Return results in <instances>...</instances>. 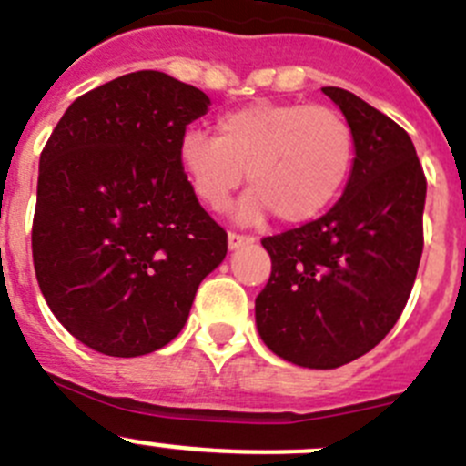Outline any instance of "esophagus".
Segmentation results:
<instances>
[{
  "label": "esophagus",
  "mask_w": 466,
  "mask_h": 466,
  "mask_svg": "<svg viewBox=\"0 0 466 466\" xmlns=\"http://www.w3.org/2000/svg\"><path fill=\"white\" fill-rule=\"evenodd\" d=\"M252 241H255V238L243 237V234H237V232L228 234V248H229V250H237V248L248 246V243H252Z\"/></svg>",
  "instance_id": "obj_1"
}]
</instances>
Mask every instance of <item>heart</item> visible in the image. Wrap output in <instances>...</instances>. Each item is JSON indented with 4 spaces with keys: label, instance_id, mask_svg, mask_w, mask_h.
Segmentation results:
<instances>
[{
    "label": "heart",
    "instance_id": "b5f03b06",
    "mask_svg": "<svg viewBox=\"0 0 466 466\" xmlns=\"http://www.w3.org/2000/svg\"><path fill=\"white\" fill-rule=\"evenodd\" d=\"M355 137L341 113L293 102H252L216 120V137L187 132L177 159L191 191L209 209L228 207L248 173L250 191L237 218L255 223L273 211L282 223L316 218L346 184Z\"/></svg>",
    "mask_w": 466,
    "mask_h": 466
}]
</instances>
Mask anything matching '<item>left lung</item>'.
Wrapping results in <instances>:
<instances>
[{
    "instance_id": "1",
    "label": "left lung",
    "mask_w": 466,
    "mask_h": 466,
    "mask_svg": "<svg viewBox=\"0 0 466 466\" xmlns=\"http://www.w3.org/2000/svg\"><path fill=\"white\" fill-rule=\"evenodd\" d=\"M323 93L353 129L350 177L328 214L261 241L270 278L255 300L261 341L305 369H337L376 348L423 252L426 175L412 138L350 90Z\"/></svg>"
}]
</instances>
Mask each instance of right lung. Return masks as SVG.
I'll return each mask as SVG.
<instances>
[{"mask_svg": "<svg viewBox=\"0 0 466 466\" xmlns=\"http://www.w3.org/2000/svg\"><path fill=\"white\" fill-rule=\"evenodd\" d=\"M196 86L138 70L76 97L38 168L31 250L58 323L97 353L138 358L182 332L228 234L179 166Z\"/></svg>", "mask_w": 466, "mask_h": 466, "instance_id": "add662e5", "label": "right lung"}]
</instances>
